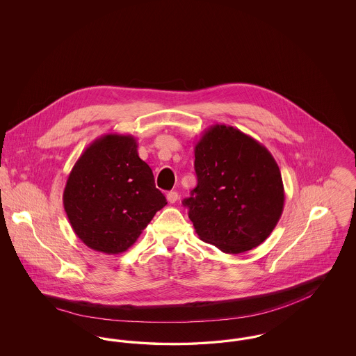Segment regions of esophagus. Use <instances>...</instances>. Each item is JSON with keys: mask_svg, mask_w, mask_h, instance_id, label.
<instances>
[{"mask_svg": "<svg viewBox=\"0 0 356 356\" xmlns=\"http://www.w3.org/2000/svg\"><path fill=\"white\" fill-rule=\"evenodd\" d=\"M165 196H167V200H168V203L170 204L176 203V202H177V197H179L177 192H175V191H170Z\"/></svg>", "mask_w": 356, "mask_h": 356, "instance_id": "obj_1", "label": "esophagus"}]
</instances>
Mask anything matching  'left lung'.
Returning a JSON list of instances; mask_svg holds the SVG:
<instances>
[{"instance_id": "8db88e82", "label": "left lung", "mask_w": 356, "mask_h": 356, "mask_svg": "<svg viewBox=\"0 0 356 356\" xmlns=\"http://www.w3.org/2000/svg\"><path fill=\"white\" fill-rule=\"evenodd\" d=\"M197 186L183 204L199 237L241 254L271 235L284 208L282 173L270 151L234 127L216 124L195 145Z\"/></svg>"}]
</instances>
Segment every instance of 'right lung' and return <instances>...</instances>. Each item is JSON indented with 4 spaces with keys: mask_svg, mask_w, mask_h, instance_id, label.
Returning <instances> with one entry per match:
<instances>
[{
    "mask_svg": "<svg viewBox=\"0 0 356 356\" xmlns=\"http://www.w3.org/2000/svg\"><path fill=\"white\" fill-rule=\"evenodd\" d=\"M63 200L77 237L106 254L132 247L167 205L152 170L138 157L135 137L118 134L102 136L86 147L69 173Z\"/></svg>",
    "mask_w": 356,
    "mask_h": 356,
    "instance_id": "1",
    "label": "right lung"
}]
</instances>
